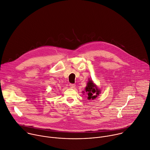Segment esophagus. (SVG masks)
<instances>
[{"instance_id": "34e87169", "label": "esophagus", "mask_w": 150, "mask_h": 150, "mask_svg": "<svg viewBox=\"0 0 150 150\" xmlns=\"http://www.w3.org/2000/svg\"><path fill=\"white\" fill-rule=\"evenodd\" d=\"M69 86H70V87H71V88H74V87H76V85H75L74 84H71V83H70V84H69Z\"/></svg>"}]
</instances>
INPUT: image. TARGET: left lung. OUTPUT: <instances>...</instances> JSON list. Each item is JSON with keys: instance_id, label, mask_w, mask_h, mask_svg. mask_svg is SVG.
<instances>
[{"instance_id": "1", "label": "left lung", "mask_w": 150, "mask_h": 150, "mask_svg": "<svg viewBox=\"0 0 150 150\" xmlns=\"http://www.w3.org/2000/svg\"><path fill=\"white\" fill-rule=\"evenodd\" d=\"M85 91L87 92V95H88L87 99L88 100H93L96 99L101 93L100 90L98 88L97 86L94 84L92 80L90 79H88V81L87 83Z\"/></svg>"}]
</instances>
